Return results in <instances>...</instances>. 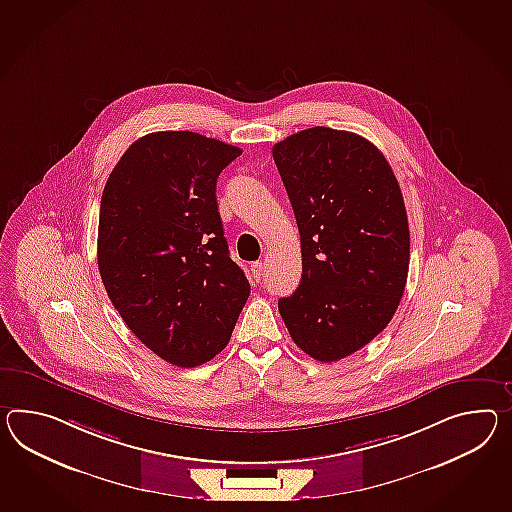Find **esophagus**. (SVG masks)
<instances>
[{
	"mask_svg": "<svg viewBox=\"0 0 512 512\" xmlns=\"http://www.w3.org/2000/svg\"><path fill=\"white\" fill-rule=\"evenodd\" d=\"M251 275H253V279H255V281H261V275H262V262H253V264H251Z\"/></svg>",
	"mask_w": 512,
	"mask_h": 512,
	"instance_id": "34e87169",
	"label": "esophagus"
}]
</instances>
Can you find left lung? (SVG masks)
<instances>
[{
	"label": "left lung",
	"mask_w": 512,
	"mask_h": 512,
	"mask_svg": "<svg viewBox=\"0 0 512 512\" xmlns=\"http://www.w3.org/2000/svg\"><path fill=\"white\" fill-rule=\"evenodd\" d=\"M272 155L303 268L279 312L307 355L340 361L387 327L405 290L411 238L398 179L370 140L331 127L294 133Z\"/></svg>",
	"instance_id": "8db88e82"
}]
</instances>
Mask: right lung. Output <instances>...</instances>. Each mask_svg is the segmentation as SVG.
Here are the masks:
<instances>
[{
    "label": "right lung",
    "instance_id": "add662e5",
    "mask_svg": "<svg viewBox=\"0 0 512 512\" xmlns=\"http://www.w3.org/2000/svg\"><path fill=\"white\" fill-rule=\"evenodd\" d=\"M240 153L192 131L150 133L129 146L103 188V287L135 337L179 368L227 346L250 296L216 201V179Z\"/></svg>",
    "mask_w": 512,
    "mask_h": 512
}]
</instances>
